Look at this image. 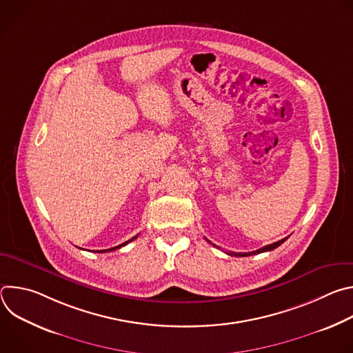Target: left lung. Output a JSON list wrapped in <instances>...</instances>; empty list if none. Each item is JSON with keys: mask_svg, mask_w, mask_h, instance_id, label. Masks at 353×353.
Instances as JSON below:
<instances>
[{"mask_svg": "<svg viewBox=\"0 0 353 353\" xmlns=\"http://www.w3.org/2000/svg\"><path fill=\"white\" fill-rule=\"evenodd\" d=\"M285 240H288V237H285V239H282V240H279V241H276V243L264 245V247H261V248H259V250H256V251H250V253H228V254H229V256H234V257H248V256H254V254L265 253V251H271V250L279 247ZM208 241H210V240H208ZM210 243H211V241H210Z\"/></svg>", "mask_w": 353, "mask_h": 353, "instance_id": "8db88e82", "label": "left lung"}]
</instances>
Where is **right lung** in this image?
<instances>
[{"label": "right lung", "mask_w": 353, "mask_h": 353, "mask_svg": "<svg viewBox=\"0 0 353 353\" xmlns=\"http://www.w3.org/2000/svg\"><path fill=\"white\" fill-rule=\"evenodd\" d=\"M138 237V234L137 236H134L132 239H130V240H127V241H124L123 244H119V245H116V247H112V248H108V250H99V253H106V251H113V250H117V248H121L123 245H125V244H128L130 241H132L134 239H137Z\"/></svg>", "instance_id": "1"}]
</instances>
